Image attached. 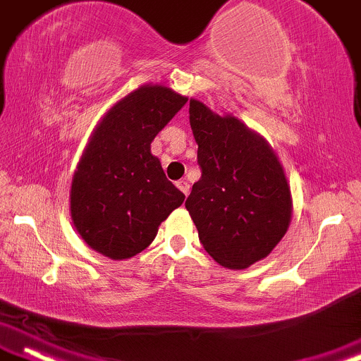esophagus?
<instances>
[{
    "label": "esophagus",
    "instance_id": "obj_1",
    "mask_svg": "<svg viewBox=\"0 0 361 361\" xmlns=\"http://www.w3.org/2000/svg\"><path fill=\"white\" fill-rule=\"evenodd\" d=\"M177 188H179V190L184 195H189V190H190V185H189V182L188 180H179L177 182Z\"/></svg>",
    "mask_w": 361,
    "mask_h": 361
}]
</instances>
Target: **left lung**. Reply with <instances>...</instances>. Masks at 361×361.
Returning a JSON list of instances; mask_svg holds the SVG:
<instances>
[{"mask_svg":"<svg viewBox=\"0 0 361 361\" xmlns=\"http://www.w3.org/2000/svg\"><path fill=\"white\" fill-rule=\"evenodd\" d=\"M189 120L202 176L185 209L216 262L244 269L278 246L291 222L293 199L278 155L233 115L190 99Z\"/></svg>","mask_w":361,"mask_h":361,"instance_id":"1","label":"left lung"}]
</instances>
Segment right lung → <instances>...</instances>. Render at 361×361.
Segmentation results:
<instances>
[{"mask_svg":"<svg viewBox=\"0 0 361 361\" xmlns=\"http://www.w3.org/2000/svg\"><path fill=\"white\" fill-rule=\"evenodd\" d=\"M185 102L172 88L147 83L118 100L95 127L70 189L73 226L93 251L115 261L139 255L184 202L150 144Z\"/></svg>","mask_w":361,"mask_h":361,"instance_id":"1","label":"right lung"}]
</instances>
